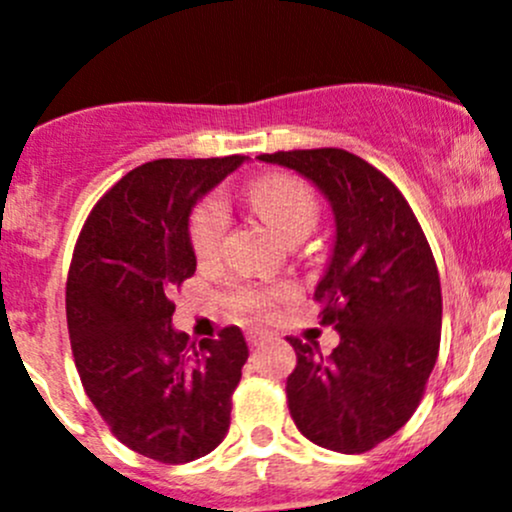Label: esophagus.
Instances as JSON below:
<instances>
[{
    "label": "esophagus",
    "mask_w": 512,
    "mask_h": 512,
    "mask_svg": "<svg viewBox=\"0 0 512 512\" xmlns=\"http://www.w3.org/2000/svg\"><path fill=\"white\" fill-rule=\"evenodd\" d=\"M245 335H247V342H250L252 347H257V345H260L262 340L267 338V333H265V330H260V328H250V330H247Z\"/></svg>",
    "instance_id": "34e87169"
}]
</instances>
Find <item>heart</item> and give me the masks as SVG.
Segmentation results:
<instances>
[{"label": "heart", "instance_id": "b5f03b06", "mask_svg": "<svg viewBox=\"0 0 512 512\" xmlns=\"http://www.w3.org/2000/svg\"><path fill=\"white\" fill-rule=\"evenodd\" d=\"M250 201L255 211L260 213L262 221L267 223L279 238H289L296 230H311L318 216L316 196L311 187L301 179L289 177V174H267L257 182L250 184ZM228 228V213L218 196L206 199L192 216V247L196 257L209 260L218 252L223 243V235ZM272 296L262 291H238L235 294V308L240 311H260Z\"/></svg>", "mask_w": 512, "mask_h": 512}]
</instances>
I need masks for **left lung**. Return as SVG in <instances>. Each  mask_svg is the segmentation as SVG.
Returning a JSON list of instances; mask_svg holds the SVG:
<instances>
[{
	"instance_id": "left-lung-1",
	"label": "left lung",
	"mask_w": 512,
	"mask_h": 512,
	"mask_svg": "<svg viewBox=\"0 0 512 512\" xmlns=\"http://www.w3.org/2000/svg\"><path fill=\"white\" fill-rule=\"evenodd\" d=\"M257 160L306 177L335 223L316 299L340 345L323 355L318 342L289 338L291 418L318 447L367 452L408 423L435 367L442 291L430 245L396 184L362 157L318 148Z\"/></svg>"
}]
</instances>
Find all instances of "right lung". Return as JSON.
Returning <instances> with one entry per match:
<instances>
[{
  "label": "right lung",
  "mask_w": 512,
  "mask_h": 512,
  "mask_svg": "<svg viewBox=\"0 0 512 512\" xmlns=\"http://www.w3.org/2000/svg\"><path fill=\"white\" fill-rule=\"evenodd\" d=\"M245 160L145 162L94 206L72 255L65 308L84 391L123 445L162 464L221 445L250 355L238 325L194 345L170 301L196 272L194 206Z\"/></svg>",
  "instance_id": "obj_1"
}]
</instances>
